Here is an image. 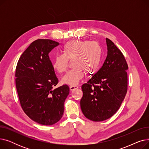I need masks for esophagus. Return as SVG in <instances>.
<instances>
[{
	"instance_id": "1",
	"label": "esophagus",
	"mask_w": 149,
	"mask_h": 149,
	"mask_svg": "<svg viewBox=\"0 0 149 149\" xmlns=\"http://www.w3.org/2000/svg\"><path fill=\"white\" fill-rule=\"evenodd\" d=\"M79 87H78L77 86H70L69 87V89L70 91H74V90L77 89Z\"/></svg>"
}]
</instances>
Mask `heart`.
<instances>
[{"mask_svg": "<svg viewBox=\"0 0 149 149\" xmlns=\"http://www.w3.org/2000/svg\"><path fill=\"white\" fill-rule=\"evenodd\" d=\"M63 54L56 56L54 68L59 73L65 72L69 60L72 61L73 68L62 78L63 83L77 85L87 74L93 72L98 68L101 61L102 49L100 45L95 41L74 40L69 42L62 48Z\"/></svg>", "mask_w": 149, "mask_h": 149, "instance_id": "obj_1", "label": "heart"}]
</instances>
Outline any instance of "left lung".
Returning a JSON list of instances; mask_svg holds the SVG:
<instances>
[{"mask_svg":"<svg viewBox=\"0 0 149 149\" xmlns=\"http://www.w3.org/2000/svg\"><path fill=\"white\" fill-rule=\"evenodd\" d=\"M107 55L98 71L81 86L80 107L84 115L93 121H102L118 110L127 91V62L121 51L106 38Z\"/></svg>","mask_w":149,"mask_h":149,"instance_id":"1","label":"left lung"}]
</instances>
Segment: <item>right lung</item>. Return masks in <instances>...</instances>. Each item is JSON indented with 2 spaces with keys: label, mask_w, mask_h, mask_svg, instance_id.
Instances as JSON below:
<instances>
[{
  "label": "right lung",
  "mask_w": 149,
  "mask_h": 149,
  "mask_svg": "<svg viewBox=\"0 0 149 149\" xmlns=\"http://www.w3.org/2000/svg\"><path fill=\"white\" fill-rule=\"evenodd\" d=\"M59 43L38 39L20 56L15 69V85L20 105L34 121L45 126L57 123L63 115L69 88L58 83L49 54Z\"/></svg>",
  "instance_id": "right-lung-1"
}]
</instances>
